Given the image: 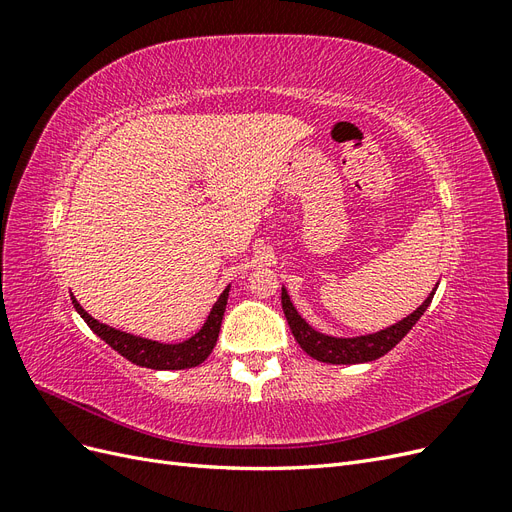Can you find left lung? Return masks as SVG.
I'll list each match as a JSON object with an SVG mask.
<instances>
[{
    "mask_svg": "<svg viewBox=\"0 0 512 512\" xmlns=\"http://www.w3.org/2000/svg\"><path fill=\"white\" fill-rule=\"evenodd\" d=\"M436 288L429 292V297L423 301V305H418L404 320H399L378 333L359 335V337H333V335H324L316 331L312 324L305 322V318H301V314L297 312V307L292 305L284 286H282V309L294 339H297V344L312 356V359L331 363V365L369 363V361L380 359V356H384L389 350H393L401 339L408 335V331L414 327L416 320L425 314L433 294H436Z\"/></svg>",
    "mask_w": 512,
    "mask_h": 512,
    "instance_id": "obj_1",
    "label": "left lung"
}]
</instances>
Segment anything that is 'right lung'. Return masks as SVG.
<instances>
[{"instance_id": "add662e5", "label": "right lung", "mask_w": 512, "mask_h": 512, "mask_svg": "<svg viewBox=\"0 0 512 512\" xmlns=\"http://www.w3.org/2000/svg\"><path fill=\"white\" fill-rule=\"evenodd\" d=\"M228 292H230V286H226L224 292L220 294V299L213 303L211 312L203 327H200V331L179 344L153 342V339H145L126 331L113 329L108 327V324L91 318L74 297H72V305L76 312L81 314V318L89 324L91 331H94L100 339H104V342L113 350H117L121 356H126V359L132 361L134 365L149 367V369H190L203 363L211 354L215 342H218L222 318L228 303Z\"/></svg>"}]
</instances>
